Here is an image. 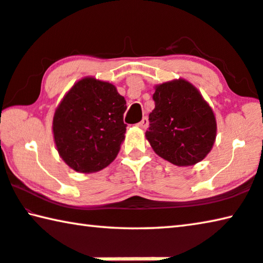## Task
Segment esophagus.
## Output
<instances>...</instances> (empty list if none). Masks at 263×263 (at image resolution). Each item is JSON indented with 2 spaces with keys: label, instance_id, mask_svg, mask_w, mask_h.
I'll use <instances>...</instances> for the list:
<instances>
[{
  "label": "esophagus",
  "instance_id": "obj_1",
  "mask_svg": "<svg viewBox=\"0 0 263 263\" xmlns=\"http://www.w3.org/2000/svg\"><path fill=\"white\" fill-rule=\"evenodd\" d=\"M137 126H139L140 128H142V129H145L148 127V119L144 116V118H142V120H141L140 122L137 123Z\"/></svg>",
  "mask_w": 263,
  "mask_h": 263
}]
</instances>
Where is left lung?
Here are the masks:
<instances>
[{
  "mask_svg": "<svg viewBox=\"0 0 263 263\" xmlns=\"http://www.w3.org/2000/svg\"><path fill=\"white\" fill-rule=\"evenodd\" d=\"M153 100L145 137L156 154L179 167L203 160L215 142L216 120L200 91L179 79L155 86Z\"/></svg>",
  "mask_w": 263,
  "mask_h": 263,
  "instance_id": "8db88e82",
  "label": "left lung"
}]
</instances>
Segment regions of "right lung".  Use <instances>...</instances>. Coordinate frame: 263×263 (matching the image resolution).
Wrapping results in <instances>:
<instances>
[{
  "label": "right lung",
  "mask_w": 263,
  "mask_h": 263,
  "mask_svg": "<svg viewBox=\"0 0 263 263\" xmlns=\"http://www.w3.org/2000/svg\"><path fill=\"white\" fill-rule=\"evenodd\" d=\"M126 109L114 84L94 78L76 82L52 119L54 141L64 162L86 174L110 164L124 140Z\"/></svg>",
  "instance_id": "obj_1"
}]
</instances>
